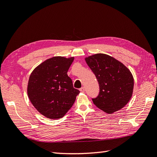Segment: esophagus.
I'll return each mask as SVG.
<instances>
[{
  "label": "esophagus",
  "mask_w": 157,
  "mask_h": 157,
  "mask_svg": "<svg viewBox=\"0 0 157 157\" xmlns=\"http://www.w3.org/2000/svg\"><path fill=\"white\" fill-rule=\"evenodd\" d=\"M80 91L81 92H82V93H84V92H85V88H84V87H82L80 89Z\"/></svg>",
  "instance_id": "34e87169"
}]
</instances>
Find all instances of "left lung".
Instances as JSON below:
<instances>
[{
  "label": "left lung",
  "instance_id": "left-lung-1",
  "mask_svg": "<svg viewBox=\"0 0 157 157\" xmlns=\"http://www.w3.org/2000/svg\"><path fill=\"white\" fill-rule=\"evenodd\" d=\"M99 86V93L93 103L111 114L124 107L132 96L134 78L126 66L113 57L97 54L85 58Z\"/></svg>",
  "mask_w": 157,
  "mask_h": 157
}]
</instances>
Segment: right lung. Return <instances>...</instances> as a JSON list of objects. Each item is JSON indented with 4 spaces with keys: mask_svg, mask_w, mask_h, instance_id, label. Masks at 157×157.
Masks as SVG:
<instances>
[{
    "mask_svg": "<svg viewBox=\"0 0 157 157\" xmlns=\"http://www.w3.org/2000/svg\"><path fill=\"white\" fill-rule=\"evenodd\" d=\"M73 60L74 57H53L37 66L30 75L28 97L36 110L47 118L63 117L80 93L67 75Z\"/></svg>",
    "mask_w": 157,
    "mask_h": 157,
    "instance_id": "right-lung-1",
    "label": "right lung"
}]
</instances>
